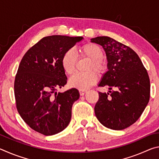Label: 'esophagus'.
<instances>
[{"label": "esophagus", "instance_id": "1", "mask_svg": "<svg viewBox=\"0 0 159 159\" xmlns=\"http://www.w3.org/2000/svg\"><path fill=\"white\" fill-rule=\"evenodd\" d=\"M86 92H87V90H79V93L80 95H84Z\"/></svg>", "mask_w": 159, "mask_h": 159}]
</instances>
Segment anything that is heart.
I'll list each match as a JSON object with an SVG mask.
<instances>
[{
	"label": "heart",
	"instance_id": "1",
	"mask_svg": "<svg viewBox=\"0 0 159 159\" xmlns=\"http://www.w3.org/2000/svg\"><path fill=\"white\" fill-rule=\"evenodd\" d=\"M80 57H87L91 60L89 70H95L99 74H103L107 69V64L103 57V50L95 43H86L80 48ZM77 55L72 49L67 50L63 54L61 59V66L67 74L71 75L75 71L77 62ZM98 80V75L95 71L87 73L78 72L70 78L69 84L72 88H76L80 90H85L93 85Z\"/></svg>",
	"mask_w": 159,
	"mask_h": 159
}]
</instances>
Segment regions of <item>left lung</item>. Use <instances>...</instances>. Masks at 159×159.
I'll list each match as a JSON object with an SVG mask.
<instances>
[{"instance_id": "left-lung-1", "label": "left lung", "mask_w": 159, "mask_h": 159, "mask_svg": "<svg viewBox=\"0 0 159 159\" xmlns=\"http://www.w3.org/2000/svg\"><path fill=\"white\" fill-rule=\"evenodd\" d=\"M91 42L103 47L109 69L98 86H107L109 91L99 92L95 116L105 127L123 130L138 120L149 101V75L138 54L130 47L108 36L94 38Z\"/></svg>"}]
</instances>
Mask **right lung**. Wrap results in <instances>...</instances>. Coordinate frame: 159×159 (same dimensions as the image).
<instances>
[{
    "label": "right lung",
    "instance_id": "right-lung-1",
    "mask_svg": "<svg viewBox=\"0 0 159 159\" xmlns=\"http://www.w3.org/2000/svg\"><path fill=\"white\" fill-rule=\"evenodd\" d=\"M82 39L61 35L44 37L21 59L14 84L16 107L24 121L38 133L55 134L71 120L72 105L80 95L76 88L57 93L67 82L61 59Z\"/></svg>",
    "mask_w": 159,
    "mask_h": 159
}]
</instances>
